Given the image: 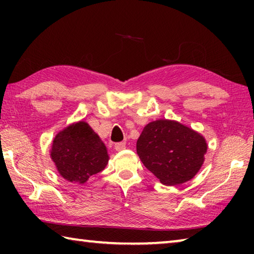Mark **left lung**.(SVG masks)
Returning a JSON list of instances; mask_svg holds the SVG:
<instances>
[{
    "mask_svg": "<svg viewBox=\"0 0 254 254\" xmlns=\"http://www.w3.org/2000/svg\"><path fill=\"white\" fill-rule=\"evenodd\" d=\"M51 159L64 178L84 184L92 175L104 170L109 156L100 136L80 121L56 135Z\"/></svg>",
    "mask_w": 254,
    "mask_h": 254,
    "instance_id": "8db88e82",
    "label": "left lung"
}]
</instances>
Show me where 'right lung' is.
I'll use <instances>...</instances> for the list:
<instances>
[{"instance_id": "1", "label": "right lung", "mask_w": 254, "mask_h": 254, "mask_svg": "<svg viewBox=\"0 0 254 254\" xmlns=\"http://www.w3.org/2000/svg\"><path fill=\"white\" fill-rule=\"evenodd\" d=\"M206 151L203 136L168 120L149 123L136 142V152L145 168L167 186L194 177L203 165Z\"/></svg>"}]
</instances>
